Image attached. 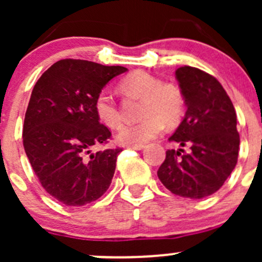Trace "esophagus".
Here are the masks:
<instances>
[{
	"label": "esophagus",
	"mask_w": 262,
	"mask_h": 262,
	"mask_svg": "<svg viewBox=\"0 0 262 262\" xmlns=\"http://www.w3.org/2000/svg\"><path fill=\"white\" fill-rule=\"evenodd\" d=\"M129 149H136V150H142L144 148L143 144H137V146H129Z\"/></svg>",
	"instance_id": "34e87169"
}]
</instances>
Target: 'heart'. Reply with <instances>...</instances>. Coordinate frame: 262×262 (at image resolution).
<instances>
[{"label": "heart", "instance_id": "obj_1", "mask_svg": "<svg viewBox=\"0 0 262 262\" xmlns=\"http://www.w3.org/2000/svg\"><path fill=\"white\" fill-rule=\"evenodd\" d=\"M126 95L141 99L139 116L142 120L126 124L119 130L118 141L125 146L146 143L162 132L166 126L180 123L185 110V99L181 90L172 83H162L157 77L144 71H136L120 83ZM95 113L99 120L109 128H119L123 121L112 94L101 90L95 97Z\"/></svg>", "mask_w": 262, "mask_h": 262}]
</instances>
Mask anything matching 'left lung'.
Instances as JSON below:
<instances>
[{
    "mask_svg": "<svg viewBox=\"0 0 262 262\" xmlns=\"http://www.w3.org/2000/svg\"><path fill=\"white\" fill-rule=\"evenodd\" d=\"M175 76L187 110L168 141L187 146L189 152L168 149L157 175L172 194L203 199L218 191L236 167V110L223 86L209 73L184 66Z\"/></svg>",
    "mask_w": 262,
    "mask_h": 262,
    "instance_id": "8db88e82",
    "label": "left lung"
}]
</instances>
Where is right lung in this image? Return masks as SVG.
Masks as SVG:
<instances>
[{
    "mask_svg": "<svg viewBox=\"0 0 262 262\" xmlns=\"http://www.w3.org/2000/svg\"><path fill=\"white\" fill-rule=\"evenodd\" d=\"M121 66L62 59L34 86L26 109L23 143L30 165L49 195L67 207H82L105 194L121 148L92 153L112 132L100 124L95 97Z\"/></svg>",
    "mask_w": 262,
    "mask_h": 262,
    "instance_id": "add662e5",
    "label": "right lung"
}]
</instances>
